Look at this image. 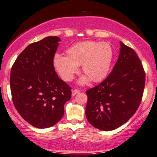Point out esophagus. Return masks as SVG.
<instances>
[{
  "mask_svg": "<svg viewBox=\"0 0 157 157\" xmlns=\"http://www.w3.org/2000/svg\"><path fill=\"white\" fill-rule=\"evenodd\" d=\"M78 92H79V90H78V89L73 90H72V96H75L76 94H78Z\"/></svg>",
  "mask_w": 157,
  "mask_h": 157,
  "instance_id": "1",
  "label": "esophagus"
}]
</instances>
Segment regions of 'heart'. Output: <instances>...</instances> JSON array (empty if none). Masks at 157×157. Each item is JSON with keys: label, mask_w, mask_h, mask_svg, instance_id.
<instances>
[{"label": "heart", "mask_w": 157, "mask_h": 157, "mask_svg": "<svg viewBox=\"0 0 157 157\" xmlns=\"http://www.w3.org/2000/svg\"><path fill=\"white\" fill-rule=\"evenodd\" d=\"M67 56L56 54L53 59L56 70L64 80L70 81L81 70L85 75L79 82L87 84L90 79L97 82L107 76L112 59V50L107 43L84 41L75 43L66 50Z\"/></svg>", "instance_id": "1"}]
</instances>
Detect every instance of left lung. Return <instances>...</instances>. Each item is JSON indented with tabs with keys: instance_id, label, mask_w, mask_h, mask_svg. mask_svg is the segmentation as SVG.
<instances>
[{
	"instance_id": "1",
	"label": "left lung",
	"mask_w": 157,
	"mask_h": 157,
	"mask_svg": "<svg viewBox=\"0 0 157 157\" xmlns=\"http://www.w3.org/2000/svg\"><path fill=\"white\" fill-rule=\"evenodd\" d=\"M120 52L113 70L105 80L86 91L85 114L91 124L111 131L126 123L142 99L145 72L132 48L120 42Z\"/></svg>"
}]
</instances>
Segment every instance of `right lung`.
<instances>
[{
    "label": "right lung",
    "mask_w": 157,
    "mask_h": 157,
    "mask_svg": "<svg viewBox=\"0 0 157 157\" xmlns=\"http://www.w3.org/2000/svg\"><path fill=\"white\" fill-rule=\"evenodd\" d=\"M60 39L49 36L31 43L19 55L10 71L13 102L21 116L39 129L52 127L64 114L71 87L57 75L53 66Z\"/></svg>",
    "instance_id": "obj_1"
}]
</instances>
